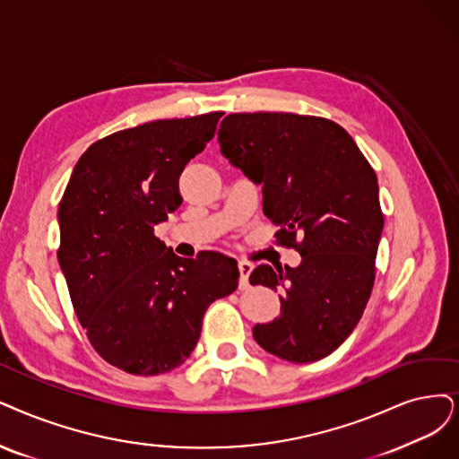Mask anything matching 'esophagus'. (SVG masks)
<instances>
[{
  "instance_id": "obj_1",
  "label": "esophagus",
  "mask_w": 459,
  "mask_h": 459,
  "mask_svg": "<svg viewBox=\"0 0 459 459\" xmlns=\"http://www.w3.org/2000/svg\"><path fill=\"white\" fill-rule=\"evenodd\" d=\"M237 267H239V288L247 290L248 288V277H250L254 265L248 264V262H239V265H237Z\"/></svg>"
}]
</instances>
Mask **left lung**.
<instances>
[{
  "instance_id": "obj_1",
  "label": "left lung",
  "mask_w": 459,
  "mask_h": 459,
  "mask_svg": "<svg viewBox=\"0 0 459 459\" xmlns=\"http://www.w3.org/2000/svg\"><path fill=\"white\" fill-rule=\"evenodd\" d=\"M218 143L233 168L264 185L277 239L301 254L298 267L252 271L250 284L284 293L279 318L254 325L255 342L296 363L332 354L354 332L375 282L384 216L373 168L339 124L318 117L228 115Z\"/></svg>"
}]
</instances>
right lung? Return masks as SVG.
<instances>
[{
	"label": "right lung",
	"mask_w": 459,
	"mask_h": 459,
	"mask_svg": "<svg viewBox=\"0 0 459 459\" xmlns=\"http://www.w3.org/2000/svg\"><path fill=\"white\" fill-rule=\"evenodd\" d=\"M222 115L154 120L96 141L60 201L58 262L73 308L96 352L126 373L152 377L185 363L209 305L237 288L233 258H178L154 237L182 204V169Z\"/></svg>",
	"instance_id": "add662e5"
}]
</instances>
